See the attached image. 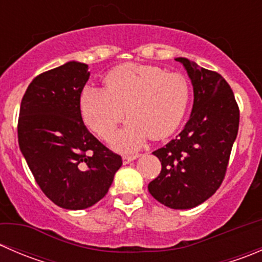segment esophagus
Wrapping results in <instances>:
<instances>
[{"label":"esophagus","mask_w":262,"mask_h":262,"mask_svg":"<svg viewBox=\"0 0 262 262\" xmlns=\"http://www.w3.org/2000/svg\"><path fill=\"white\" fill-rule=\"evenodd\" d=\"M139 156H141V155H124L123 156V163H124V165H126V163L132 162V161H134V160H137Z\"/></svg>","instance_id":"obj_1"}]
</instances>
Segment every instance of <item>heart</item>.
<instances>
[{
  "mask_svg": "<svg viewBox=\"0 0 262 262\" xmlns=\"http://www.w3.org/2000/svg\"><path fill=\"white\" fill-rule=\"evenodd\" d=\"M190 95L189 81L181 73L128 63L105 76L104 89L82 91L81 116L92 132L107 139L126 114L130 119L110 144L120 152H132L149 137L161 139L172 134L184 120Z\"/></svg>",
  "mask_w": 262,
  "mask_h": 262,
  "instance_id": "heart-1",
  "label": "heart"
}]
</instances>
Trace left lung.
I'll return each instance as SVG.
<instances>
[{
  "instance_id": "1",
  "label": "left lung",
  "mask_w": 262,
  "mask_h": 262,
  "mask_svg": "<svg viewBox=\"0 0 262 262\" xmlns=\"http://www.w3.org/2000/svg\"><path fill=\"white\" fill-rule=\"evenodd\" d=\"M186 70L194 91L189 121L179 137L155 150L162 165L148 191L172 209H191L209 199L226 175L238 133L239 110L233 91L219 73L187 58H175Z\"/></svg>"
}]
</instances>
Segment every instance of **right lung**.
<instances>
[{"label":"right lung","instance_id":"obj_1","mask_svg":"<svg viewBox=\"0 0 262 262\" xmlns=\"http://www.w3.org/2000/svg\"><path fill=\"white\" fill-rule=\"evenodd\" d=\"M89 77L84 63H64L34 78L20 106L21 153L44 194L70 210L100 202L123 165L82 120L81 92Z\"/></svg>","mask_w":262,"mask_h":262}]
</instances>
